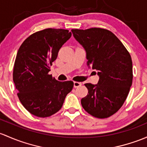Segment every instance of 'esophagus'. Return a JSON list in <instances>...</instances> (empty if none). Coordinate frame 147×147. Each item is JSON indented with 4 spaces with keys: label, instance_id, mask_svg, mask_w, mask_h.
Here are the masks:
<instances>
[{
    "label": "esophagus",
    "instance_id": "esophagus-1",
    "mask_svg": "<svg viewBox=\"0 0 147 147\" xmlns=\"http://www.w3.org/2000/svg\"><path fill=\"white\" fill-rule=\"evenodd\" d=\"M81 85H82L81 82H74V87L75 88H78Z\"/></svg>",
    "mask_w": 147,
    "mask_h": 147
}]
</instances>
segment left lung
Masks as SVG:
<instances>
[{
  "instance_id": "obj_1",
  "label": "left lung",
  "mask_w": 147,
  "mask_h": 147,
  "mask_svg": "<svg viewBox=\"0 0 147 147\" xmlns=\"http://www.w3.org/2000/svg\"><path fill=\"white\" fill-rule=\"evenodd\" d=\"M72 32L85 49L87 65L98 70L99 76L97 84H84L88 94L82 98V106L95 118H109L122 107L132 86L130 54L108 29L94 27Z\"/></svg>"
}]
</instances>
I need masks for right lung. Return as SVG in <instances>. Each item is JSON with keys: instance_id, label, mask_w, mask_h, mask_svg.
Masks as SVG:
<instances>
[{"instance_id": "1", "label": "right lung", "mask_w": 147, "mask_h": 147, "mask_svg": "<svg viewBox=\"0 0 147 147\" xmlns=\"http://www.w3.org/2000/svg\"><path fill=\"white\" fill-rule=\"evenodd\" d=\"M71 35L67 29H43L27 37L18 50L13 82L20 101L32 115L46 118L55 114L73 88L72 81H57L49 74L60 49Z\"/></svg>"}]
</instances>
